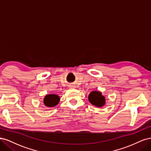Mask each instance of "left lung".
Wrapping results in <instances>:
<instances>
[{"label": "left lung", "instance_id": "left-lung-1", "mask_svg": "<svg viewBox=\"0 0 151 151\" xmlns=\"http://www.w3.org/2000/svg\"><path fill=\"white\" fill-rule=\"evenodd\" d=\"M89 101L91 103L95 106L101 107L103 106L105 103V99L101 93L98 91H92L89 94Z\"/></svg>", "mask_w": 151, "mask_h": 151}]
</instances>
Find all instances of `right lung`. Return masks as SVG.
Here are the masks:
<instances>
[{"mask_svg": "<svg viewBox=\"0 0 151 151\" xmlns=\"http://www.w3.org/2000/svg\"><path fill=\"white\" fill-rule=\"evenodd\" d=\"M60 98L55 94L47 95L44 98V104L48 107H53L58 103Z\"/></svg>", "mask_w": 151, "mask_h": 151, "instance_id": "obj_1", "label": "right lung"}]
</instances>
